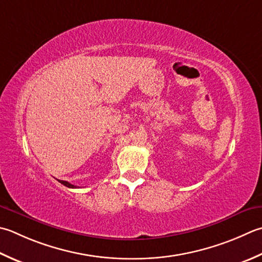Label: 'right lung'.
Returning <instances> with one entry per match:
<instances>
[{
	"label": "right lung",
	"instance_id": "add662e5",
	"mask_svg": "<svg viewBox=\"0 0 262 262\" xmlns=\"http://www.w3.org/2000/svg\"><path fill=\"white\" fill-rule=\"evenodd\" d=\"M61 184H62V185H64V186H67V187H69V188H76L77 186H75V185H73V184H70V183H68V182H66V181H59Z\"/></svg>",
	"mask_w": 262,
	"mask_h": 262
}]
</instances>
